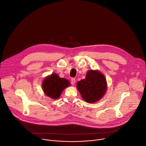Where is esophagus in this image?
Masks as SVG:
<instances>
[{
    "label": "esophagus",
    "mask_w": 146,
    "mask_h": 146,
    "mask_svg": "<svg viewBox=\"0 0 146 146\" xmlns=\"http://www.w3.org/2000/svg\"><path fill=\"white\" fill-rule=\"evenodd\" d=\"M71 81H72V85H74L75 82H76V80L74 78H72L71 79Z\"/></svg>",
    "instance_id": "esophagus-1"
}]
</instances>
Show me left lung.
I'll list each match as a JSON object with an SVG mask.
<instances>
[{
    "instance_id": "1",
    "label": "left lung",
    "mask_w": 146,
    "mask_h": 146,
    "mask_svg": "<svg viewBox=\"0 0 146 146\" xmlns=\"http://www.w3.org/2000/svg\"><path fill=\"white\" fill-rule=\"evenodd\" d=\"M77 85L83 99L89 103L100 100L107 88L104 76L100 72L93 70H88L85 79L78 82Z\"/></svg>"
}]
</instances>
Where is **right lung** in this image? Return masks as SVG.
Masks as SVG:
<instances>
[{
    "instance_id": "add662e5",
    "label": "right lung",
    "mask_w": 146,
    "mask_h": 146,
    "mask_svg": "<svg viewBox=\"0 0 146 146\" xmlns=\"http://www.w3.org/2000/svg\"><path fill=\"white\" fill-rule=\"evenodd\" d=\"M69 85L68 80L60 78L57 74H52L43 80L42 88L46 95L56 99L59 98L63 90Z\"/></svg>"
}]
</instances>
